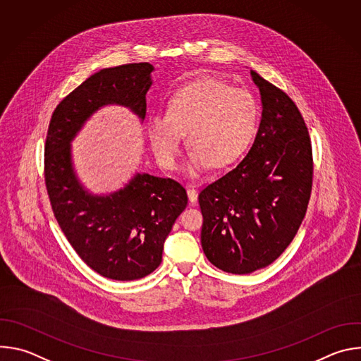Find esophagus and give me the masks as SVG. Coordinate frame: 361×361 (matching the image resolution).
Returning a JSON list of instances; mask_svg holds the SVG:
<instances>
[{
    "label": "esophagus",
    "instance_id": "obj_1",
    "mask_svg": "<svg viewBox=\"0 0 361 361\" xmlns=\"http://www.w3.org/2000/svg\"><path fill=\"white\" fill-rule=\"evenodd\" d=\"M187 195H188V201H190L191 204H195V202H197V198H198V192H197V190H195V188L190 187V188L187 190Z\"/></svg>",
    "mask_w": 361,
    "mask_h": 361
}]
</instances>
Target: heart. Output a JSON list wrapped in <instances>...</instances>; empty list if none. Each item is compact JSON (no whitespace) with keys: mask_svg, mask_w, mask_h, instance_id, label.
Listing matches in <instances>:
<instances>
[{"mask_svg":"<svg viewBox=\"0 0 361 361\" xmlns=\"http://www.w3.org/2000/svg\"><path fill=\"white\" fill-rule=\"evenodd\" d=\"M259 124L254 97L241 88L200 78L178 87L167 101L166 114L148 117L145 130L157 163L174 170L183 134L191 148L185 173L195 176L207 166L224 167L248 148Z\"/></svg>","mask_w":361,"mask_h":361,"instance_id":"heart-1","label":"heart"}]
</instances>
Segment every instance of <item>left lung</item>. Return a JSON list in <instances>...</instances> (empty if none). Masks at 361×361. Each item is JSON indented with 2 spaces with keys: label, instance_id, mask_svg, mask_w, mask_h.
<instances>
[{
  "label": "left lung",
  "instance_id": "8db88e82",
  "mask_svg": "<svg viewBox=\"0 0 361 361\" xmlns=\"http://www.w3.org/2000/svg\"><path fill=\"white\" fill-rule=\"evenodd\" d=\"M262 120L244 160L205 187L201 245L217 269L248 274L267 267L293 241L313 183L312 142L293 99L250 70Z\"/></svg>",
  "mask_w": 361,
  "mask_h": 361
}]
</instances>
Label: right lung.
Listing matches in <instances>:
<instances>
[{
  "label": "right lung",
  "instance_id": "obj_1",
  "mask_svg": "<svg viewBox=\"0 0 361 361\" xmlns=\"http://www.w3.org/2000/svg\"><path fill=\"white\" fill-rule=\"evenodd\" d=\"M152 71L138 63L95 73L57 106L45 140V185L59 226L90 269L118 281L142 279L160 266L187 192L171 178L137 171L120 190L92 194L75 173L71 142L106 106L127 107L144 121Z\"/></svg>",
  "mask_w": 361,
  "mask_h": 361
}]
</instances>
